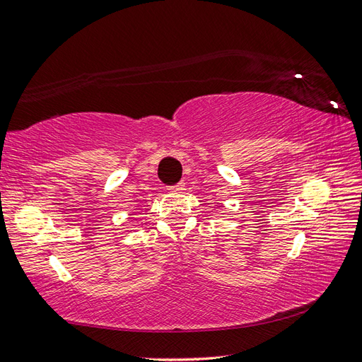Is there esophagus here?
<instances>
[{
  "instance_id": "1",
  "label": "esophagus",
  "mask_w": 362,
  "mask_h": 362,
  "mask_svg": "<svg viewBox=\"0 0 362 362\" xmlns=\"http://www.w3.org/2000/svg\"><path fill=\"white\" fill-rule=\"evenodd\" d=\"M170 189H171L173 192H180V191H183V189H185V182H179V183L173 185V187H170Z\"/></svg>"
}]
</instances>
